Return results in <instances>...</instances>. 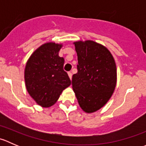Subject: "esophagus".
Segmentation results:
<instances>
[{"label": "esophagus", "mask_w": 146, "mask_h": 146, "mask_svg": "<svg viewBox=\"0 0 146 146\" xmlns=\"http://www.w3.org/2000/svg\"><path fill=\"white\" fill-rule=\"evenodd\" d=\"M68 76H69V78H70V79L71 80L72 76H73V75H72V73L71 72H68Z\"/></svg>", "instance_id": "esophagus-1"}]
</instances>
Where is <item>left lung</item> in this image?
<instances>
[{
    "label": "left lung",
    "instance_id": "1",
    "mask_svg": "<svg viewBox=\"0 0 146 146\" xmlns=\"http://www.w3.org/2000/svg\"><path fill=\"white\" fill-rule=\"evenodd\" d=\"M78 56V73L72 86L81 109L92 113L102 108L112 95L117 84V67L110 51L94 41L73 43Z\"/></svg>",
    "mask_w": 146,
    "mask_h": 146
}]
</instances>
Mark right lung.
<instances>
[{
    "mask_svg": "<svg viewBox=\"0 0 146 146\" xmlns=\"http://www.w3.org/2000/svg\"><path fill=\"white\" fill-rule=\"evenodd\" d=\"M61 44L48 42L35 50L26 64L25 80L28 93L39 105L52 106L71 84L58 56Z\"/></svg>",
    "mask_w": 146,
    "mask_h": 146,
    "instance_id": "obj_1",
    "label": "right lung"
}]
</instances>
